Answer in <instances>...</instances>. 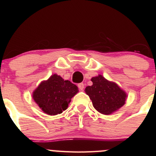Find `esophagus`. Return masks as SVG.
I'll list each match as a JSON object with an SVG mask.
<instances>
[{
    "mask_svg": "<svg viewBox=\"0 0 156 156\" xmlns=\"http://www.w3.org/2000/svg\"><path fill=\"white\" fill-rule=\"evenodd\" d=\"M78 87H79V89L80 90H83V89H84V84L83 83H80L78 84Z\"/></svg>",
    "mask_w": 156,
    "mask_h": 156,
    "instance_id": "obj_1",
    "label": "esophagus"
}]
</instances>
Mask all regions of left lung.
<instances>
[{
    "label": "left lung",
    "instance_id": "8db88e82",
    "mask_svg": "<svg viewBox=\"0 0 156 156\" xmlns=\"http://www.w3.org/2000/svg\"><path fill=\"white\" fill-rule=\"evenodd\" d=\"M91 81L93 85L87 87L85 92L98 112L109 115L125 104L128 98L126 92L117 83L108 80L102 75L93 77Z\"/></svg>",
    "mask_w": 156,
    "mask_h": 156
}]
</instances>
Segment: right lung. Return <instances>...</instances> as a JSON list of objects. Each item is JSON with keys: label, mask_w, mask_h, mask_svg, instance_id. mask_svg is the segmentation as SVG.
Here are the masks:
<instances>
[{"label": "right lung", "mask_w": 156, "mask_h": 156, "mask_svg": "<svg viewBox=\"0 0 156 156\" xmlns=\"http://www.w3.org/2000/svg\"><path fill=\"white\" fill-rule=\"evenodd\" d=\"M78 92L75 84L53 74L41 82L32 93V98L45 114L56 115L67 109L72 98Z\"/></svg>", "instance_id": "1"}]
</instances>
